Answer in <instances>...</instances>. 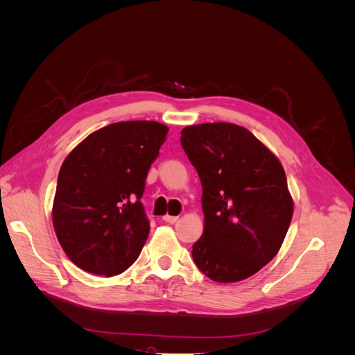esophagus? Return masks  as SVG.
<instances>
[{"instance_id": "1", "label": "esophagus", "mask_w": 355, "mask_h": 355, "mask_svg": "<svg viewBox=\"0 0 355 355\" xmlns=\"http://www.w3.org/2000/svg\"><path fill=\"white\" fill-rule=\"evenodd\" d=\"M179 218L178 216H170V214H166V216H163V220L168 222V223H175Z\"/></svg>"}]
</instances>
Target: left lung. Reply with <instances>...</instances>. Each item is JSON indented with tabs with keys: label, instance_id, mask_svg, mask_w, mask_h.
<instances>
[{
	"label": "left lung",
	"instance_id": "obj_1",
	"mask_svg": "<svg viewBox=\"0 0 355 355\" xmlns=\"http://www.w3.org/2000/svg\"><path fill=\"white\" fill-rule=\"evenodd\" d=\"M180 135L202 185L204 231L192 257L213 282H241L278 253L292 222L284 168L237 124L188 125Z\"/></svg>",
	"mask_w": 355,
	"mask_h": 355
}]
</instances>
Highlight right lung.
<instances>
[{
	"mask_svg": "<svg viewBox=\"0 0 355 355\" xmlns=\"http://www.w3.org/2000/svg\"><path fill=\"white\" fill-rule=\"evenodd\" d=\"M167 132L157 121L112 123L89 135L63 161L53 227L81 270L118 275L141 254L149 234L141 202L145 179Z\"/></svg>",
	"mask_w": 355,
	"mask_h": 355,
	"instance_id": "1",
	"label": "right lung"
}]
</instances>
